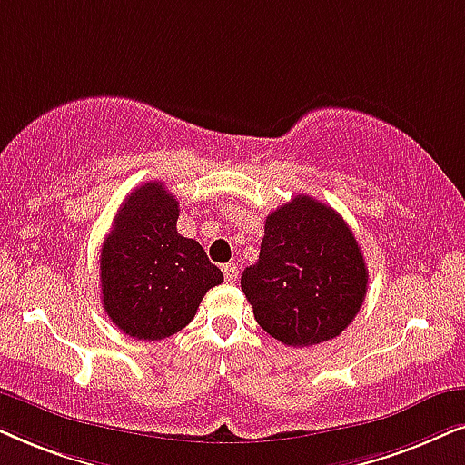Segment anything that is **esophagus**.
<instances>
[{
  "mask_svg": "<svg viewBox=\"0 0 465 465\" xmlns=\"http://www.w3.org/2000/svg\"><path fill=\"white\" fill-rule=\"evenodd\" d=\"M223 274H225V281L233 283V281L238 279V266L236 263H225V266H223Z\"/></svg>",
  "mask_w": 465,
  "mask_h": 465,
  "instance_id": "1",
  "label": "esophagus"
}]
</instances>
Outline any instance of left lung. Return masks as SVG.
Masks as SVG:
<instances>
[{
    "label": "left lung",
    "instance_id": "obj_1",
    "mask_svg": "<svg viewBox=\"0 0 465 465\" xmlns=\"http://www.w3.org/2000/svg\"><path fill=\"white\" fill-rule=\"evenodd\" d=\"M367 283L348 223L309 195L266 216L260 260L240 279L257 324L292 348L339 337L361 311Z\"/></svg>",
    "mask_w": 465,
    "mask_h": 465
}]
</instances>
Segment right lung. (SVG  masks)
Returning a JSON list of instances; mask_svg holds the SVG:
<instances>
[{"instance_id": "right-lung-1", "label": "right lung", "mask_w": 465, "mask_h": 465, "mask_svg": "<svg viewBox=\"0 0 465 465\" xmlns=\"http://www.w3.org/2000/svg\"><path fill=\"white\" fill-rule=\"evenodd\" d=\"M180 203L161 182L124 199L101 251L103 307L133 339L161 341L195 317L223 272L203 246L178 233Z\"/></svg>"}]
</instances>
